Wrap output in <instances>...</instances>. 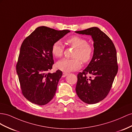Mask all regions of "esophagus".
<instances>
[{
  "mask_svg": "<svg viewBox=\"0 0 132 132\" xmlns=\"http://www.w3.org/2000/svg\"><path fill=\"white\" fill-rule=\"evenodd\" d=\"M68 75V73H65V72H63V73H62V77H66L67 75Z\"/></svg>",
  "mask_w": 132,
  "mask_h": 132,
  "instance_id": "34e87169",
  "label": "esophagus"
}]
</instances>
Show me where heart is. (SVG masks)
<instances>
[{"label":"heart","mask_w":132,"mask_h":132,"mask_svg":"<svg viewBox=\"0 0 132 132\" xmlns=\"http://www.w3.org/2000/svg\"><path fill=\"white\" fill-rule=\"evenodd\" d=\"M70 46L76 48L73 54L75 59H63L56 63V67L65 72H70L80 69L81 61L87 63L91 60L93 47L84 37L74 36L67 40ZM51 52L56 57H61L63 52V46L61 41L57 40L52 44Z\"/></svg>","instance_id":"b5f03b06"}]
</instances>
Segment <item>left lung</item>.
I'll list each match as a JSON object with an SVG mask.
<instances>
[{"instance_id": "8db88e82", "label": "left lung", "mask_w": 132, "mask_h": 132, "mask_svg": "<svg viewBox=\"0 0 132 132\" xmlns=\"http://www.w3.org/2000/svg\"><path fill=\"white\" fill-rule=\"evenodd\" d=\"M75 32L91 35L93 41L92 59L82 72L77 75L76 91L85 103L95 104L108 95L117 73L116 49L110 37L97 27ZM87 74L90 76L88 78Z\"/></svg>"}]
</instances>
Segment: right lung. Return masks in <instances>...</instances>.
<instances>
[{"instance_id":"obj_1","label":"right lung","mask_w":132,"mask_h":132,"mask_svg":"<svg viewBox=\"0 0 132 132\" xmlns=\"http://www.w3.org/2000/svg\"><path fill=\"white\" fill-rule=\"evenodd\" d=\"M70 32L40 26L22 42L16 69L22 95L31 103L43 106L54 97L62 72H48L54 63L51 47Z\"/></svg>"}]
</instances>
